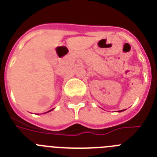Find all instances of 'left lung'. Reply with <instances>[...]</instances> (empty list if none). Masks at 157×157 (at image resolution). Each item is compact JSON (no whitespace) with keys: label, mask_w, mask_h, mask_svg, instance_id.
I'll return each instance as SVG.
<instances>
[{"label":"left lung","mask_w":157,"mask_h":157,"mask_svg":"<svg viewBox=\"0 0 157 157\" xmlns=\"http://www.w3.org/2000/svg\"><path fill=\"white\" fill-rule=\"evenodd\" d=\"M123 111H124V110H121V111H119V112H123Z\"/></svg>","instance_id":"1"}]
</instances>
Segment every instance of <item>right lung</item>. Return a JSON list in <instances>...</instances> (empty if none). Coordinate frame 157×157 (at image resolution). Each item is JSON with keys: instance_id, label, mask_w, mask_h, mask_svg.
I'll use <instances>...</instances> for the list:
<instances>
[{"instance_id": "obj_1", "label": "right lung", "mask_w": 157, "mask_h": 157, "mask_svg": "<svg viewBox=\"0 0 157 157\" xmlns=\"http://www.w3.org/2000/svg\"><path fill=\"white\" fill-rule=\"evenodd\" d=\"M50 111H52V110H50ZM48 112H49V111H48Z\"/></svg>"}]
</instances>
